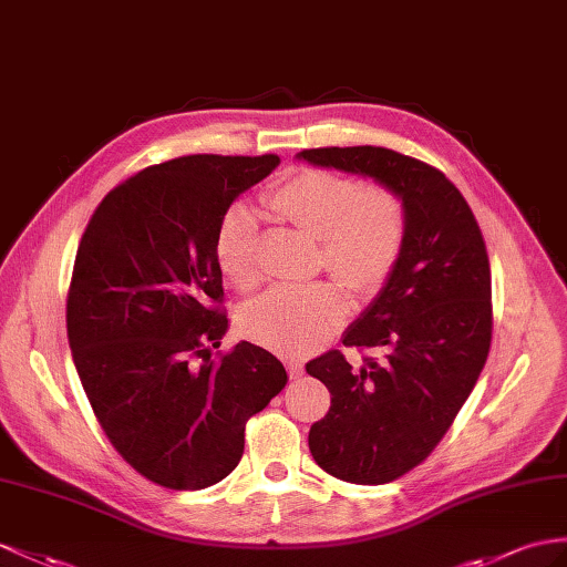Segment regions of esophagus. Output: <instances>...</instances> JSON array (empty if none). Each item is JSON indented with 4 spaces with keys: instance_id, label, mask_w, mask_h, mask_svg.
I'll return each instance as SVG.
<instances>
[{
    "instance_id": "esophagus-1",
    "label": "esophagus",
    "mask_w": 567,
    "mask_h": 567,
    "mask_svg": "<svg viewBox=\"0 0 567 567\" xmlns=\"http://www.w3.org/2000/svg\"><path fill=\"white\" fill-rule=\"evenodd\" d=\"M286 368H288V375H291V380L302 378V372H306V365H302V361H298V358L286 361Z\"/></svg>"
}]
</instances>
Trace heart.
Here are the masks:
<instances>
[{
	"label": "heart",
	"instance_id": "obj_1",
	"mask_svg": "<svg viewBox=\"0 0 567 567\" xmlns=\"http://www.w3.org/2000/svg\"><path fill=\"white\" fill-rule=\"evenodd\" d=\"M269 209L322 245V265L355 296H375L392 276L404 245V209L390 189L361 185L324 171H298L271 187ZM259 224L252 209L233 204L220 216L214 255L220 274L240 291L259 281ZM349 298L339 284L274 288L252 302L240 327L252 341L302 355L347 322Z\"/></svg>",
	"mask_w": 567,
	"mask_h": 567
}]
</instances>
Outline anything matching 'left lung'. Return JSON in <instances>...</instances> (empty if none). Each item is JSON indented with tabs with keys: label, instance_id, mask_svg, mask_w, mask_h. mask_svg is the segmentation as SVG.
Segmentation results:
<instances>
[{
	"label": "left lung",
	"instance_id": "1",
	"mask_svg": "<svg viewBox=\"0 0 567 567\" xmlns=\"http://www.w3.org/2000/svg\"><path fill=\"white\" fill-rule=\"evenodd\" d=\"M298 161L375 179L402 202L404 245L392 276L343 331L375 349L353 368L341 351L306 365L331 406L308 445L327 474L380 486L411 472L443 440L491 349V265L462 192L423 161L382 146L306 148Z\"/></svg>",
	"mask_w": 567,
	"mask_h": 567
}]
</instances>
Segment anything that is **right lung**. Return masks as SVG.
Returning <instances> with one entry per match:
<instances>
[{
    "instance_id": "obj_1",
    "label": "right lung",
    "mask_w": 567,
    "mask_h": 567,
    "mask_svg": "<svg viewBox=\"0 0 567 567\" xmlns=\"http://www.w3.org/2000/svg\"><path fill=\"white\" fill-rule=\"evenodd\" d=\"M279 156H183L117 185L79 243L66 334L113 447L158 486L199 491L238 466L245 423L286 382L276 355L240 341L214 358L228 317L218 220Z\"/></svg>"
}]
</instances>
